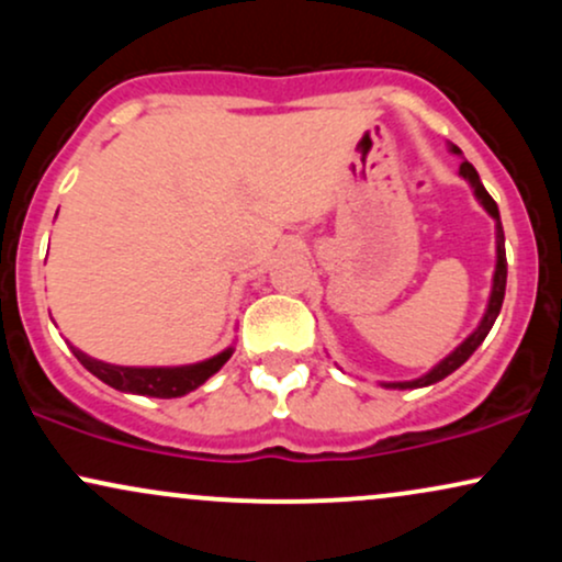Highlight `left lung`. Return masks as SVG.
Here are the masks:
<instances>
[{
	"label": "left lung",
	"instance_id": "8db88e82",
	"mask_svg": "<svg viewBox=\"0 0 562 562\" xmlns=\"http://www.w3.org/2000/svg\"><path fill=\"white\" fill-rule=\"evenodd\" d=\"M449 153H454V156H462L460 147L451 145V142H449ZM460 177L465 179L470 187H473L475 200H479V203L483 205V211H486V214L494 218V227H496V267H494V277H492V293H488L486 312H483L479 327H475V330L470 333L468 338L462 340V344L449 353V357H443L441 362L434 367V370H428V372H425V375L415 378V380H398V383H380V385H385V389H398V391L425 389V385H434V383H438V380H443L447 375H451V372H454L457 367H462L470 357H473V351L483 344V338H486L488 330H492V325L496 322V317H499V308H502V301H505V288H507L505 229H502V222H499V209H496L494 198L488 195L486 187H483L479 171H475L473 166L468 164V160H462Z\"/></svg>",
	"mask_w": 562,
	"mask_h": 562
}]
</instances>
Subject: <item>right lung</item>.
I'll list each match as a JSON object with an SVG mask.
<instances>
[{"label": "right lung", "instance_id": "right-lung-1", "mask_svg": "<svg viewBox=\"0 0 562 562\" xmlns=\"http://www.w3.org/2000/svg\"><path fill=\"white\" fill-rule=\"evenodd\" d=\"M70 351L76 353V359H79L94 378H100L102 383H108L115 391L139 393V396L156 398H177L195 391L198 385H203L211 375H216V372L227 364V359L232 357L235 348L229 346L224 348L222 353H216V357L203 359V362L179 367H121L92 359L89 353H83L81 348L76 346H70Z\"/></svg>", "mask_w": 562, "mask_h": 562}]
</instances>
